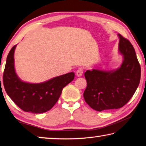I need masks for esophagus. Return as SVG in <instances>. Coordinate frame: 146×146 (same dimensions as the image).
Here are the masks:
<instances>
[{"label": "esophagus", "instance_id": "34e87169", "mask_svg": "<svg viewBox=\"0 0 146 146\" xmlns=\"http://www.w3.org/2000/svg\"><path fill=\"white\" fill-rule=\"evenodd\" d=\"M83 72H84V70L82 68H79L77 71H76V75L78 76H81L82 75H83Z\"/></svg>", "mask_w": 146, "mask_h": 146}]
</instances>
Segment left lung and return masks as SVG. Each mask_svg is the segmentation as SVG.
Returning a JSON list of instances; mask_svg holds the SVG:
<instances>
[{
    "mask_svg": "<svg viewBox=\"0 0 146 146\" xmlns=\"http://www.w3.org/2000/svg\"><path fill=\"white\" fill-rule=\"evenodd\" d=\"M119 50L123 55L121 67L115 70L92 69L84 75L87 87L84 92L86 102L96 111L117 109L126 105L139 86L141 69L133 45L118 34Z\"/></svg>",
    "mask_w": 146,
    "mask_h": 146,
    "instance_id": "obj_1",
    "label": "left lung"
}]
</instances>
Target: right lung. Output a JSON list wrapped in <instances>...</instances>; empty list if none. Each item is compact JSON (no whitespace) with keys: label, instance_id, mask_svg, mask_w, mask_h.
Wrapping results in <instances>:
<instances>
[{"label":"right lung","instance_id":"right-lung-1","mask_svg":"<svg viewBox=\"0 0 146 146\" xmlns=\"http://www.w3.org/2000/svg\"><path fill=\"white\" fill-rule=\"evenodd\" d=\"M17 45L7 55L3 73V84L9 98L18 107L25 112L33 113L46 112L57 103L62 89L75 78L71 72L46 82L30 84L23 82L15 72L14 52Z\"/></svg>","mask_w":146,"mask_h":146}]
</instances>
